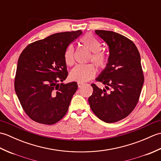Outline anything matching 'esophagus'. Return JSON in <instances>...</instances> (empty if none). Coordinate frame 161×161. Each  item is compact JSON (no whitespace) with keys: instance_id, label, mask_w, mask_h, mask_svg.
<instances>
[{"instance_id":"34e87169","label":"esophagus","mask_w":161,"mask_h":161,"mask_svg":"<svg viewBox=\"0 0 161 161\" xmlns=\"http://www.w3.org/2000/svg\"><path fill=\"white\" fill-rule=\"evenodd\" d=\"M77 85H78V87H79V88H81V86H84V83H82V82H77Z\"/></svg>"}]
</instances>
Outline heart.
Returning a JSON list of instances; mask_svg holds the SVG:
<instances>
[{
	"mask_svg": "<svg viewBox=\"0 0 161 161\" xmlns=\"http://www.w3.org/2000/svg\"><path fill=\"white\" fill-rule=\"evenodd\" d=\"M82 45L92 53L90 59L99 69H104L108 63V56L102 50V43L91 34H86L80 39ZM64 60L68 66H73L75 63V50L73 45L68 46L64 53ZM96 74V69L93 64L77 65L70 73L72 80L78 82H85L90 80Z\"/></svg>",
	"mask_w": 161,
	"mask_h": 161,
	"instance_id": "1",
	"label": "heart"
}]
</instances>
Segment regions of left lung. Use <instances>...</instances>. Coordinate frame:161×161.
<instances>
[{
    "instance_id": "8db88e82",
    "label": "left lung",
    "mask_w": 161,
    "mask_h": 161,
    "mask_svg": "<svg viewBox=\"0 0 161 161\" xmlns=\"http://www.w3.org/2000/svg\"><path fill=\"white\" fill-rule=\"evenodd\" d=\"M95 32L107 43L109 57L107 66L96 78L105 88L92 84L93 92L88 102L97 117L113 123L128 116L138 103L144 83L141 55L132 41L125 36L107 30Z\"/></svg>"
}]
</instances>
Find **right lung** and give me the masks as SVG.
Here are the masks:
<instances>
[{"label":"right lung","mask_w":161,"mask_h":161,"mask_svg":"<svg viewBox=\"0 0 161 161\" xmlns=\"http://www.w3.org/2000/svg\"><path fill=\"white\" fill-rule=\"evenodd\" d=\"M81 33L54 34L29 44L20 54L14 88L24 111L32 120L53 125L66 114L77 84H59L68 76L64 53Z\"/></svg>","instance_id":"add662e5"}]
</instances>
